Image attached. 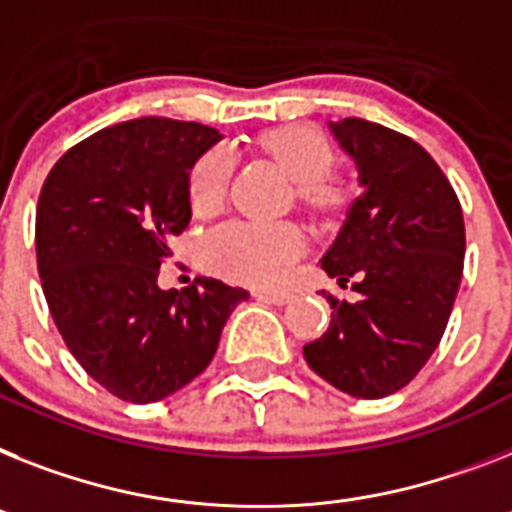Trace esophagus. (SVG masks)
Masks as SVG:
<instances>
[{"label": "esophagus", "mask_w": 512, "mask_h": 512, "mask_svg": "<svg viewBox=\"0 0 512 512\" xmlns=\"http://www.w3.org/2000/svg\"><path fill=\"white\" fill-rule=\"evenodd\" d=\"M256 298L259 301H266V303H277V306H282V303L290 301V293H282V290H256Z\"/></svg>", "instance_id": "esophagus-1"}]
</instances>
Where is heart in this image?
Returning a JSON list of instances; mask_svg holds the SVG:
<instances>
[{
  "mask_svg": "<svg viewBox=\"0 0 512 512\" xmlns=\"http://www.w3.org/2000/svg\"><path fill=\"white\" fill-rule=\"evenodd\" d=\"M261 146L295 180L298 198L308 209L324 211L340 204V188L327 177L335 151L319 130L285 125L261 135ZM235 156L227 146L201 154L188 175V198L196 214H211L225 204ZM306 248L301 227L293 222L238 219L217 227L206 238V259L217 272L251 285H274Z\"/></svg>",
  "mask_w": 512,
  "mask_h": 512,
  "instance_id": "b5f03b06",
  "label": "heart"
}]
</instances>
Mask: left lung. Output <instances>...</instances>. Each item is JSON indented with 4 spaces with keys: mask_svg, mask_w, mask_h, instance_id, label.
I'll return each instance as SVG.
<instances>
[{
    "mask_svg": "<svg viewBox=\"0 0 512 512\" xmlns=\"http://www.w3.org/2000/svg\"><path fill=\"white\" fill-rule=\"evenodd\" d=\"M332 133L358 164L361 196L322 266L332 322L303 345L308 366L353 398H387L424 369L453 314L466 225L453 185L413 138L348 117Z\"/></svg>",
    "mask_w": 512,
    "mask_h": 512,
    "instance_id": "8db88e82",
    "label": "left lung"
}]
</instances>
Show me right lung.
<instances>
[{
  "label": "right lung",
  "mask_w": 512,
  "mask_h": 512,
  "mask_svg": "<svg viewBox=\"0 0 512 512\" xmlns=\"http://www.w3.org/2000/svg\"><path fill=\"white\" fill-rule=\"evenodd\" d=\"M219 141L201 122L141 117L59 156L36 206V259L59 335L91 379L156 403L196 379L248 290L198 277L159 290V266L188 227V175Z\"/></svg>",
  "instance_id": "add662e5"
}]
</instances>
